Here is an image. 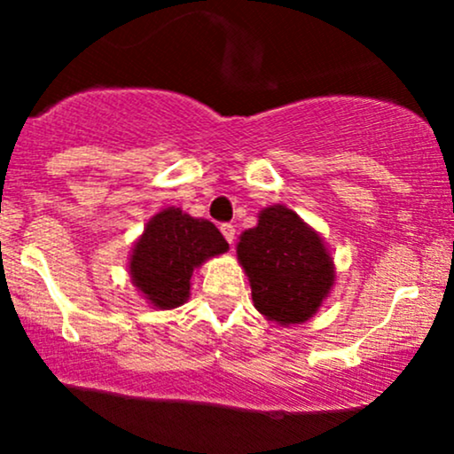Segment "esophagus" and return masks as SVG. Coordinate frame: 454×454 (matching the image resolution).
Here are the masks:
<instances>
[{"label":"esophagus","mask_w":454,"mask_h":454,"mask_svg":"<svg viewBox=\"0 0 454 454\" xmlns=\"http://www.w3.org/2000/svg\"><path fill=\"white\" fill-rule=\"evenodd\" d=\"M220 231H222L223 239H226L228 243H234V234H237V231H234V226H232V223H222V226H220Z\"/></svg>","instance_id":"esophagus-1"}]
</instances>
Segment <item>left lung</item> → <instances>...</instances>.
<instances>
[{
  "mask_svg": "<svg viewBox=\"0 0 454 454\" xmlns=\"http://www.w3.org/2000/svg\"><path fill=\"white\" fill-rule=\"evenodd\" d=\"M256 309L279 325L305 322L335 281L333 260L317 234L294 211L275 205L237 245Z\"/></svg>",
  "mask_w": 454,
  "mask_h": 454,
  "instance_id": "obj_1",
  "label": "left lung"
}]
</instances>
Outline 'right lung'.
I'll return each instance as SVG.
<instances>
[{
	"instance_id": "obj_1",
	"label": "right lung",
	"mask_w": 454,
	"mask_h": 454,
	"mask_svg": "<svg viewBox=\"0 0 454 454\" xmlns=\"http://www.w3.org/2000/svg\"><path fill=\"white\" fill-rule=\"evenodd\" d=\"M228 249L226 239L209 220H194L179 209H164L145 228L129 258V275L155 307L185 303L190 279L202 260Z\"/></svg>"
}]
</instances>
